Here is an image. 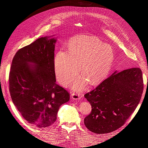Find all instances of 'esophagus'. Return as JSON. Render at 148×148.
<instances>
[{
    "mask_svg": "<svg viewBox=\"0 0 148 148\" xmlns=\"http://www.w3.org/2000/svg\"><path fill=\"white\" fill-rule=\"evenodd\" d=\"M71 97L72 98L73 100H80L81 99V97L79 96V94L77 92H73L71 94Z\"/></svg>",
    "mask_w": 148,
    "mask_h": 148,
    "instance_id": "1",
    "label": "esophagus"
}]
</instances>
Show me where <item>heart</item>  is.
<instances>
[{"label": "heart", "instance_id": "heart-1", "mask_svg": "<svg viewBox=\"0 0 148 148\" xmlns=\"http://www.w3.org/2000/svg\"><path fill=\"white\" fill-rule=\"evenodd\" d=\"M115 60L113 49L96 38H80L70 43L68 51L62 49L54 60L56 77L62 84L70 83L77 75L79 65L83 75L73 84L79 91L88 81L95 84L104 79L112 69Z\"/></svg>", "mask_w": 148, "mask_h": 148}]
</instances>
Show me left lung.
Listing matches in <instances>:
<instances>
[{"label":"left lung","mask_w":148,"mask_h":148,"mask_svg":"<svg viewBox=\"0 0 148 148\" xmlns=\"http://www.w3.org/2000/svg\"><path fill=\"white\" fill-rule=\"evenodd\" d=\"M142 71L132 68L115 70L92 91L84 95L92 110L84 119L86 127L95 133L116 130L132 115L143 94Z\"/></svg>","instance_id":"1"}]
</instances>
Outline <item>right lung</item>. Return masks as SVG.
Here are the masks:
<instances>
[{"instance_id": "1", "label": "right lung", "mask_w": 148, "mask_h": 148, "mask_svg": "<svg viewBox=\"0 0 148 148\" xmlns=\"http://www.w3.org/2000/svg\"><path fill=\"white\" fill-rule=\"evenodd\" d=\"M56 41L53 36L42 37L20 49L9 74L13 103L28 123L39 128L54 123L60 107L70 99L68 91L56 83Z\"/></svg>"}]
</instances>
